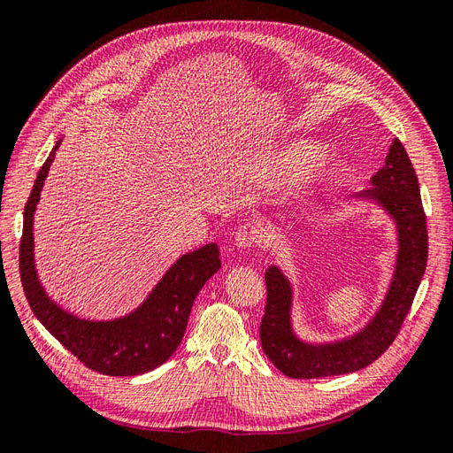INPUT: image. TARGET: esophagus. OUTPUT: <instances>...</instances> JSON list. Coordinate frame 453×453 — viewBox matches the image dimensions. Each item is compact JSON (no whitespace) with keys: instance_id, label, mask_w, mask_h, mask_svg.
Here are the masks:
<instances>
[{"instance_id":"1","label":"esophagus","mask_w":453,"mask_h":453,"mask_svg":"<svg viewBox=\"0 0 453 453\" xmlns=\"http://www.w3.org/2000/svg\"><path fill=\"white\" fill-rule=\"evenodd\" d=\"M258 242H260V240H258V232H257L255 226L243 225V226H240V228L236 230V234H234V245H236L238 250H251V248H255V245H257Z\"/></svg>"}]
</instances>
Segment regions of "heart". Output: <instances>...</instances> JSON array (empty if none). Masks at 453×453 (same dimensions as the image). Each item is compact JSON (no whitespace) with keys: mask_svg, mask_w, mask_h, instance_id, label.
<instances>
[{"mask_svg":"<svg viewBox=\"0 0 453 453\" xmlns=\"http://www.w3.org/2000/svg\"><path fill=\"white\" fill-rule=\"evenodd\" d=\"M326 155V145L315 140L300 138L281 145L260 162L258 175L270 181L293 180L318 166L313 172V181L326 187H336L349 180L351 168L346 158L333 157L322 163ZM322 164L319 165V162Z\"/></svg>","mask_w":453,"mask_h":453,"instance_id":"heart-1","label":"heart"}]
</instances>
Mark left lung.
Listing matches in <instances>:
<instances>
[{"instance_id": "obj_1", "label": "left lung", "mask_w": 453, "mask_h": 453, "mask_svg": "<svg viewBox=\"0 0 453 453\" xmlns=\"http://www.w3.org/2000/svg\"><path fill=\"white\" fill-rule=\"evenodd\" d=\"M370 188L348 202H366L386 213L395 226L393 272L374 313L346 336L310 340L295 328V285L278 265L266 268V308L260 323V342L266 357L289 378H323L357 372L386 351L412 306L427 266V221L419 196V183L404 145L395 140L386 164Z\"/></svg>"}]
</instances>
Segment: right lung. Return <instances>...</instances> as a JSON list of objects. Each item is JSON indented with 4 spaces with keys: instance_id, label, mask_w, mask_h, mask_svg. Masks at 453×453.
I'll return each mask as SVG.
<instances>
[{
    "instance_id": "obj_1",
    "label": "right lung",
    "mask_w": 453,
    "mask_h": 453,
    "mask_svg": "<svg viewBox=\"0 0 453 453\" xmlns=\"http://www.w3.org/2000/svg\"><path fill=\"white\" fill-rule=\"evenodd\" d=\"M62 140L39 170L24 208L20 280L35 318L79 361L105 376H138L166 363L181 344L190 308L203 283L221 268L219 248L205 243L181 255L140 306L111 319H88L64 310L41 283L34 255V217L50 164Z\"/></svg>"
}]
</instances>
